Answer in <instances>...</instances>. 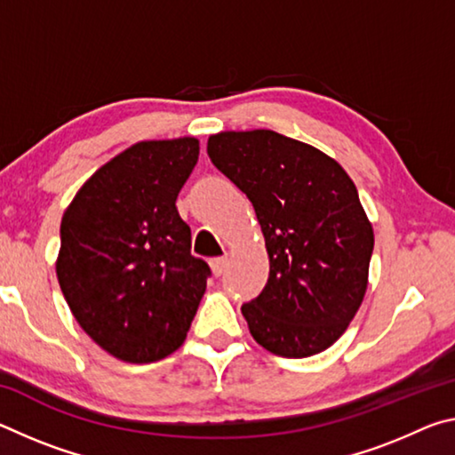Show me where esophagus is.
Instances as JSON below:
<instances>
[{
	"label": "esophagus",
	"instance_id": "1",
	"mask_svg": "<svg viewBox=\"0 0 455 455\" xmlns=\"http://www.w3.org/2000/svg\"><path fill=\"white\" fill-rule=\"evenodd\" d=\"M227 265H228V259H227V257H219V259H212V260H211V268H212V273H214V276H220L222 273H225V268H227Z\"/></svg>",
	"mask_w": 455,
	"mask_h": 455
}]
</instances>
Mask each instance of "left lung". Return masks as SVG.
<instances>
[{"label": "left lung", "instance_id": "obj_1", "mask_svg": "<svg viewBox=\"0 0 455 455\" xmlns=\"http://www.w3.org/2000/svg\"><path fill=\"white\" fill-rule=\"evenodd\" d=\"M212 164L252 203L268 281L241 307L251 335L281 357H311L345 333L363 303L373 227L341 164L273 130L209 138Z\"/></svg>", "mask_w": 455, "mask_h": 455}]
</instances>
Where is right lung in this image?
I'll list each match as a JSON object with an SVG mask.
<instances>
[{
	"label": "right lung",
	"mask_w": 455,
	"mask_h": 455,
	"mask_svg": "<svg viewBox=\"0 0 455 455\" xmlns=\"http://www.w3.org/2000/svg\"><path fill=\"white\" fill-rule=\"evenodd\" d=\"M198 140H144L100 166L60 227L56 275L80 327L106 353L152 363L187 339L211 268L176 211Z\"/></svg>",
	"instance_id": "add662e5"
}]
</instances>
